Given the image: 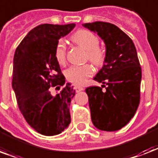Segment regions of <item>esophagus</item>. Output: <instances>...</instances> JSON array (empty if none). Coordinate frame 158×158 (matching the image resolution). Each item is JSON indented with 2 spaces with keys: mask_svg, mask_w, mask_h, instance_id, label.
I'll return each mask as SVG.
<instances>
[{
  "mask_svg": "<svg viewBox=\"0 0 158 158\" xmlns=\"http://www.w3.org/2000/svg\"><path fill=\"white\" fill-rule=\"evenodd\" d=\"M74 89H75V90H76V92H80V91H82V90H84V88L80 87V86H75Z\"/></svg>",
  "mask_w": 158,
  "mask_h": 158,
  "instance_id": "obj_1",
  "label": "esophagus"
}]
</instances>
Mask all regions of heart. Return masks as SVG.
Segmentation results:
<instances>
[{
	"instance_id": "b5f03b06",
	"label": "heart",
	"mask_w": 158,
	"mask_h": 158,
	"mask_svg": "<svg viewBox=\"0 0 158 158\" xmlns=\"http://www.w3.org/2000/svg\"><path fill=\"white\" fill-rule=\"evenodd\" d=\"M71 40L84 50H87V59L94 65H102L105 60V52L98 47L99 39L95 34L88 30H79L71 36ZM55 60L60 64L65 63L66 48L63 40H59L54 51ZM93 69L89 64L82 66H72L65 72V76L69 81L82 85L86 79L92 75Z\"/></svg>"
}]
</instances>
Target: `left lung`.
Segmentation results:
<instances>
[{
	"mask_svg": "<svg viewBox=\"0 0 158 158\" xmlns=\"http://www.w3.org/2000/svg\"><path fill=\"white\" fill-rule=\"evenodd\" d=\"M83 26L98 34L105 44L103 65L94 78L102 88L85 89L91 119L102 131L121 129L134 116L140 102L142 69L135 45L128 35L115 25L96 21Z\"/></svg>",
	"mask_w": 158,
	"mask_h": 158,
	"instance_id": "1",
	"label": "left lung"
}]
</instances>
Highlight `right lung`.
<instances>
[{
    "mask_svg": "<svg viewBox=\"0 0 158 158\" xmlns=\"http://www.w3.org/2000/svg\"><path fill=\"white\" fill-rule=\"evenodd\" d=\"M75 24H43L29 32L18 45L13 60L12 89L26 122L42 135L60 134L70 123L69 105L75 90L61 73L54 51L61 37ZM63 89L55 96L48 89Z\"/></svg>",
    "mask_w": 158,
    "mask_h": 158,
    "instance_id": "right-lung-1",
    "label": "right lung"
}]
</instances>
